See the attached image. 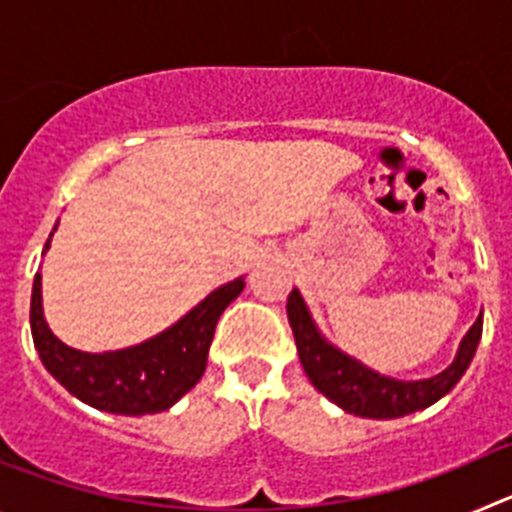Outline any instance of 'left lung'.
Returning a JSON list of instances; mask_svg holds the SVG:
<instances>
[{
	"label": "left lung",
	"mask_w": 512,
	"mask_h": 512,
	"mask_svg": "<svg viewBox=\"0 0 512 512\" xmlns=\"http://www.w3.org/2000/svg\"><path fill=\"white\" fill-rule=\"evenodd\" d=\"M287 318L292 325V333H295L297 354H300L312 387L323 392L330 402H336L338 408H343L346 413L374 420L418 413V410L431 408L433 402L441 400L443 395H449L467 372L479 338H482V312H479V318L474 320V325L461 341L449 369H443L441 374L431 379L402 382V379L377 374L361 361L343 354L341 348L325 341L320 336L318 325L312 323L310 310H307L297 289H292L287 297Z\"/></svg>",
	"instance_id": "1"
}]
</instances>
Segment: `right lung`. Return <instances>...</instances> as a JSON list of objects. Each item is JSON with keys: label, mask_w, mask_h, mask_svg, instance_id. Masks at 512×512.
Wrapping results in <instances>:
<instances>
[{"label": "right lung", "mask_w": 512, "mask_h": 512, "mask_svg": "<svg viewBox=\"0 0 512 512\" xmlns=\"http://www.w3.org/2000/svg\"><path fill=\"white\" fill-rule=\"evenodd\" d=\"M243 287V279L217 287L179 323L138 346L87 354L66 346L51 333L43 318L40 274H35L30 328L43 366L71 395L104 413L153 415L169 410L200 382L217 320Z\"/></svg>", "instance_id": "right-lung-1"}]
</instances>
